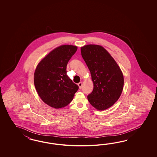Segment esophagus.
Listing matches in <instances>:
<instances>
[{"label":"esophagus","mask_w":157,"mask_h":157,"mask_svg":"<svg viewBox=\"0 0 157 157\" xmlns=\"http://www.w3.org/2000/svg\"><path fill=\"white\" fill-rule=\"evenodd\" d=\"M82 84H83V82H80L78 83V86H79V87L80 89H81V88H82Z\"/></svg>","instance_id":"esophagus-1"}]
</instances>
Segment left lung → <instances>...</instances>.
I'll return each mask as SVG.
<instances>
[{"mask_svg":"<svg viewBox=\"0 0 157 157\" xmlns=\"http://www.w3.org/2000/svg\"><path fill=\"white\" fill-rule=\"evenodd\" d=\"M81 55L90 71L94 88L87 99L98 110L109 108L123 90L124 76L120 67L104 48L89 44L81 48Z\"/></svg>","mask_w":157,"mask_h":157,"instance_id":"left-lung-1","label":"left lung"}]
</instances>
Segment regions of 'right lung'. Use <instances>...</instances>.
<instances>
[{
	"instance_id": "right-lung-1",
	"label": "right lung",
	"mask_w": 157,
	"mask_h": 157,
	"mask_svg": "<svg viewBox=\"0 0 157 157\" xmlns=\"http://www.w3.org/2000/svg\"><path fill=\"white\" fill-rule=\"evenodd\" d=\"M78 47L63 45L55 48L38 63L34 74L36 90L43 102L59 109L69 104L78 86L67 75V65Z\"/></svg>"
}]
</instances>
